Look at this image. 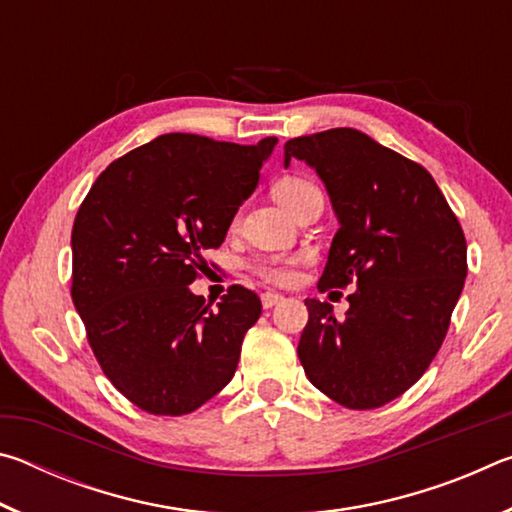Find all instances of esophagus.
<instances>
[{
    "label": "esophagus",
    "mask_w": 512,
    "mask_h": 512,
    "mask_svg": "<svg viewBox=\"0 0 512 512\" xmlns=\"http://www.w3.org/2000/svg\"><path fill=\"white\" fill-rule=\"evenodd\" d=\"M277 302H282V296H280V293H273V291H266V293H262V307H264V309H271V307H275Z\"/></svg>",
    "instance_id": "1"
}]
</instances>
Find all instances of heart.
Returning <instances> with one entry per match:
<instances>
[{
    "instance_id": "heart-1",
    "label": "heart",
    "mask_w": 512,
    "mask_h": 512,
    "mask_svg": "<svg viewBox=\"0 0 512 512\" xmlns=\"http://www.w3.org/2000/svg\"><path fill=\"white\" fill-rule=\"evenodd\" d=\"M314 187L316 185H311L305 178L289 176V178H282L280 183L273 187V194L277 198V203H280L282 207H287V210H291L293 203H296L300 196H305L309 189H314ZM296 264H298V259H291V257L266 259V262L257 264V273L271 282L287 284L293 280V275H296Z\"/></svg>"
}]
</instances>
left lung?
I'll use <instances>...</instances> for the list:
<instances>
[{
	"label": "left lung",
	"mask_w": 512,
	"mask_h": 512,
	"mask_svg": "<svg viewBox=\"0 0 512 512\" xmlns=\"http://www.w3.org/2000/svg\"><path fill=\"white\" fill-rule=\"evenodd\" d=\"M339 219L318 291L357 284L345 320L307 298L298 357L320 393L377 409L418 381L443 345L467 275V244L431 173L354 128L293 137Z\"/></svg>",
	"instance_id": "1"
}]
</instances>
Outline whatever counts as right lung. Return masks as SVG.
I'll list each match as a JSON object with an SVG mask.
<instances>
[{"mask_svg": "<svg viewBox=\"0 0 512 512\" xmlns=\"http://www.w3.org/2000/svg\"><path fill=\"white\" fill-rule=\"evenodd\" d=\"M277 137L257 144L167 133L101 173L72 230V300L101 370L153 415H185L235 377L262 314L230 287L212 311L189 289L219 248Z\"/></svg>", "mask_w": 512, "mask_h": 512, "instance_id": "add662e5", "label": "right lung"}]
</instances>
